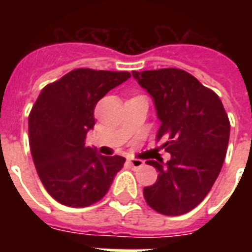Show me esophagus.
Segmentation results:
<instances>
[{
  "label": "esophagus",
  "mask_w": 252,
  "mask_h": 252,
  "mask_svg": "<svg viewBox=\"0 0 252 252\" xmlns=\"http://www.w3.org/2000/svg\"><path fill=\"white\" fill-rule=\"evenodd\" d=\"M126 162H128V165L132 168H140L144 166V161H141V159H136V158H128Z\"/></svg>",
  "instance_id": "obj_1"
}]
</instances>
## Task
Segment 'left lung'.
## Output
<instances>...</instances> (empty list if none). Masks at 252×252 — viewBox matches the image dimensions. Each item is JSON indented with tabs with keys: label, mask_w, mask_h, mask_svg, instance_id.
Here are the masks:
<instances>
[{
	"label": "left lung",
	"mask_w": 252,
	"mask_h": 252,
	"mask_svg": "<svg viewBox=\"0 0 252 252\" xmlns=\"http://www.w3.org/2000/svg\"><path fill=\"white\" fill-rule=\"evenodd\" d=\"M154 100L161 120L157 138L171 159L146 161L157 182L144 188L146 203L166 216L197 207L211 191L226 156L230 122L221 99L195 77L176 68L132 72Z\"/></svg>",
	"instance_id": "1"
}]
</instances>
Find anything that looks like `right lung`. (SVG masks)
I'll list each match as a JSON object with an SVG mask.
<instances>
[{"label": "right lung", "mask_w": 252, "mask_h": 252, "mask_svg": "<svg viewBox=\"0 0 252 252\" xmlns=\"http://www.w3.org/2000/svg\"><path fill=\"white\" fill-rule=\"evenodd\" d=\"M128 72L74 69L41 90L29 116L30 149L47 192L66 207L84 208L106 195L126 158L85 145L96 103Z\"/></svg>", "instance_id": "right-lung-1"}]
</instances>
